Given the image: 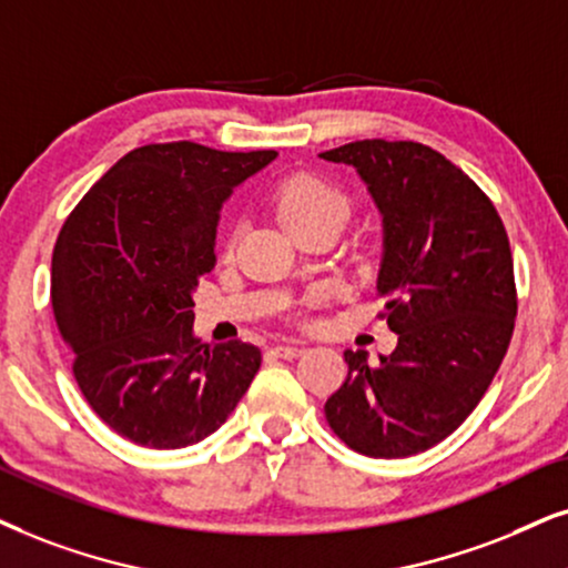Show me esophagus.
I'll return each mask as SVG.
<instances>
[{
	"label": "esophagus",
	"instance_id": "esophagus-1",
	"mask_svg": "<svg viewBox=\"0 0 568 568\" xmlns=\"http://www.w3.org/2000/svg\"><path fill=\"white\" fill-rule=\"evenodd\" d=\"M272 354H277L280 358H296V356L304 354V348L291 346V343H280V346L272 348Z\"/></svg>",
	"mask_w": 568,
	"mask_h": 568
}]
</instances>
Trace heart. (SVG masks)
Here are the masks:
<instances>
[{
  "instance_id": "b5f03b06",
  "label": "heart",
  "mask_w": 568,
  "mask_h": 568,
  "mask_svg": "<svg viewBox=\"0 0 568 568\" xmlns=\"http://www.w3.org/2000/svg\"><path fill=\"white\" fill-rule=\"evenodd\" d=\"M277 217L293 235L308 227L346 222L351 214V196L341 185L314 172H298L285 178L275 191Z\"/></svg>"
}]
</instances>
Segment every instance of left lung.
I'll use <instances>...</instances> for the list:
<instances>
[{"instance_id":"8db88e82","label":"left lung","mask_w":568,"mask_h":568,"mask_svg":"<svg viewBox=\"0 0 568 568\" xmlns=\"http://www.w3.org/2000/svg\"><path fill=\"white\" fill-rule=\"evenodd\" d=\"M320 156L356 168L383 212L379 320L398 335L379 364L343 354L348 377L327 398V425L356 454H422L475 412L511 343L519 301L504 220L425 143L367 139Z\"/></svg>"}]
</instances>
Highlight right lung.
<instances>
[{"label": "right lung", "mask_w": 568, "mask_h": 568, "mask_svg": "<svg viewBox=\"0 0 568 568\" xmlns=\"http://www.w3.org/2000/svg\"><path fill=\"white\" fill-rule=\"evenodd\" d=\"M277 152L193 141L128 152L78 201L52 254V306L99 419L143 448L204 440L239 406L262 351L193 337L222 201Z\"/></svg>", "instance_id": "add662e5"}]
</instances>
